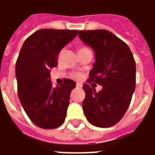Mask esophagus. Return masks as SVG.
<instances>
[{
	"label": "esophagus",
	"instance_id": "obj_1",
	"mask_svg": "<svg viewBox=\"0 0 155 155\" xmlns=\"http://www.w3.org/2000/svg\"><path fill=\"white\" fill-rule=\"evenodd\" d=\"M76 87H77V88H81V87H82V85H81V84H76Z\"/></svg>",
	"mask_w": 155,
	"mask_h": 155
}]
</instances>
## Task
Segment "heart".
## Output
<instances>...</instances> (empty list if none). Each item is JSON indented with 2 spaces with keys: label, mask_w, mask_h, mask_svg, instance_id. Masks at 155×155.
Returning <instances> with one entry per match:
<instances>
[{
  "label": "heart",
  "mask_w": 155,
  "mask_h": 155,
  "mask_svg": "<svg viewBox=\"0 0 155 155\" xmlns=\"http://www.w3.org/2000/svg\"><path fill=\"white\" fill-rule=\"evenodd\" d=\"M89 48L85 47H81L80 49H79V53L80 52H82V51H85V50H87ZM71 77L74 78V79H80L81 77V74L80 73H73V74H71Z\"/></svg>",
  "instance_id": "b5f03b06"
}]
</instances>
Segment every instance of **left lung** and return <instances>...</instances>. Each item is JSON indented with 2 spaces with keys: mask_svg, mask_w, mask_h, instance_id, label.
<instances>
[{
  "mask_svg": "<svg viewBox=\"0 0 155 155\" xmlns=\"http://www.w3.org/2000/svg\"><path fill=\"white\" fill-rule=\"evenodd\" d=\"M78 35L96 55L87 82L102 86L96 92L88 84L83 85L84 113L94 126H113L123 118L135 91L136 64L133 54L127 44L107 30L78 31Z\"/></svg>",
  "mask_w": 155,
  "mask_h": 155,
  "instance_id": "left-lung-1",
  "label": "left lung"
}]
</instances>
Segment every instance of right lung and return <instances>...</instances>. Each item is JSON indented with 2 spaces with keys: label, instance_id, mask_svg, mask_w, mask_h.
I'll return each mask as SVG.
<instances>
[{
  "label": "right lung",
  "instance_id": "1",
  "mask_svg": "<svg viewBox=\"0 0 155 155\" xmlns=\"http://www.w3.org/2000/svg\"><path fill=\"white\" fill-rule=\"evenodd\" d=\"M76 35L77 30L41 29L25 40L20 50L16 63L18 97L30 120L41 128H56L65 120L76 84L64 79L53 87L50 70L58 65L60 50Z\"/></svg>",
  "mask_w": 155,
  "mask_h": 155
}]
</instances>
